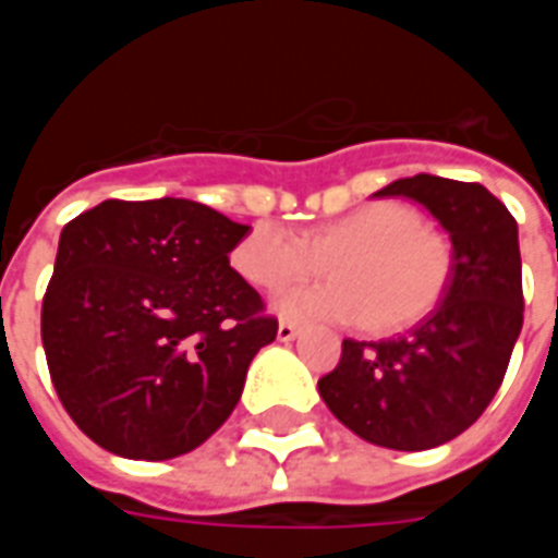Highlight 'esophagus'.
I'll list each match as a JSON object with an SVG mask.
<instances>
[{"label": "esophagus", "mask_w": 558, "mask_h": 558, "mask_svg": "<svg viewBox=\"0 0 558 558\" xmlns=\"http://www.w3.org/2000/svg\"><path fill=\"white\" fill-rule=\"evenodd\" d=\"M302 335V328L295 326V323H290V319H280L278 326V340H283V343H290V340H295Z\"/></svg>", "instance_id": "obj_1"}]
</instances>
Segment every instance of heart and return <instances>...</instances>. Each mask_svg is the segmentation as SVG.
<instances>
[{"instance_id": "obj_1", "label": "heart", "mask_w": 558, "mask_h": 558, "mask_svg": "<svg viewBox=\"0 0 558 558\" xmlns=\"http://www.w3.org/2000/svg\"><path fill=\"white\" fill-rule=\"evenodd\" d=\"M232 266L254 287L278 292L328 271L331 283L295 290L280 311L311 319L362 323L376 335L407 331L439 307L451 283V247L421 227L403 203H367L307 235L256 223L232 247Z\"/></svg>"}]
</instances>
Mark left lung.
<instances>
[{"instance_id": "8db88e82", "label": "left lung", "mask_w": 558, "mask_h": 558, "mask_svg": "<svg viewBox=\"0 0 558 558\" xmlns=\"http://www.w3.org/2000/svg\"><path fill=\"white\" fill-rule=\"evenodd\" d=\"M376 196H410L451 239L445 299L410 335L343 340L319 395L355 436L395 451H427L472 427L499 391L523 328L517 220L478 182L398 179Z\"/></svg>"}]
</instances>
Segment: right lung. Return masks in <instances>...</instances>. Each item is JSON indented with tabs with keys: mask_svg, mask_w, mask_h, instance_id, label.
Segmentation results:
<instances>
[{
	"mask_svg": "<svg viewBox=\"0 0 558 558\" xmlns=\"http://www.w3.org/2000/svg\"><path fill=\"white\" fill-rule=\"evenodd\" d=\"M251 227L194 199H104L65 223L41 307L50 379L80 430L131 460L203 445L278 335L230 268Z\"/></svg>",
	"mask_w": 558,
	"mask_h": 558,
	"instance_id": "right-lung-1",
	"label": "right lung"
}]
</instances>
